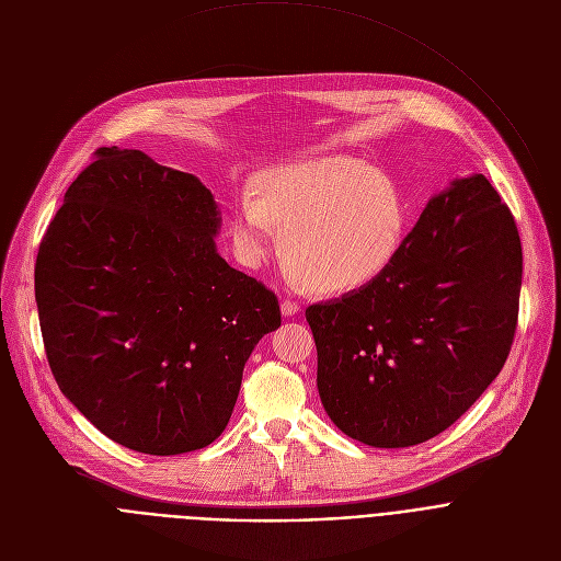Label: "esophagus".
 Segmentation results:
<instances>
[{
    "label": "esophagus",
    "instance_id": "1",
    "mask_svg": "<svg viewBox=\"0 0 561 561\" xmlns=\"http://www.w3.org/2000/svg\"><path fill=\"white\" fill-rule=\"evenodd\" d=\"M280 312H283V317H294V314L300 312V305H298L296 300L285 298V300L280 302Z\"/></svg>",
    "mask_w": 561,
    "mask_h": 561
}]
</instances>
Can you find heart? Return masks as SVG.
<instances>
[{
  "mask_svg": "<svg viewBox=\"0 0 561 561\" xmlns=\"http://www.w3.org/2000/svg\"><path fill=\"white\" fill-rule=\"evenodd\" d=\"M272 227L296 280L321 291L358 289L381 276L405 236V203L379 169L352 156H317L263 180L259 198H242L231 236L247 265L272 249Z\"/></svg>",
  "mask_w": 561,
  "mask_h": 561,
  "instance_id": "1",
  "label": "heart"
}]
</instances>
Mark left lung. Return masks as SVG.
<instances>
[{
	"instance_id": "1",
	"label": "left lung",
	"mask_w": 561,
	"mask_h": 561,
	"mask_svg": "<svg viewBox=\"0 0 561 561\" xmlns=\"http://www.w3.org/2000/svg\"><path fill=\"white\" fill-rule=\"evenodd\" d=\"M522 265L508 205L474 173L427 203L381 276L309 305L317 386L336 427L375 448L450 427L511 354Z\"/></svg>"
}]
</instances>
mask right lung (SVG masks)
<instances>
[{
  "instance_id": "obj_1",
  "label": "right lung",
  "mask_w": 561,
  "mask_h": 561,
  "mask_svg": "<svg viewBox=\"0 0 561 561\" xmlns=\"http://www.w3.org/2000/svg\"><path fill=\"white\" fill-rule=\"evenodd\" d=\"M218 227L196 175L102 147L39 242L53 377L124 448L169 457L216 442L249 354L280 325L276 294L216 252Z\"/></svg>"
}]
</instances>
